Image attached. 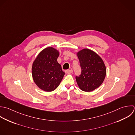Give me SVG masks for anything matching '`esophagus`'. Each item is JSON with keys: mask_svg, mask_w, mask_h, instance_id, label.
<instances>
[{"mask_svg": "<svg viewBox=\"0 0 135 135\" xmlns=\"http://www.w3.org/2000/svg\"><path fill=\"white\" fill-rule=\"evenodd\" d=\"M73 70L72 69H70V70H66L65 71V73L66 74H71V73H73Z\"/></svg>", "mask_w": 135, "mask_h": 135, "instance_id": "34e87169", "label": "esophagus"}]
</instances>
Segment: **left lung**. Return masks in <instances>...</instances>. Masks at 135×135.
Here are the masks:
<instances>
[{"label": "left lung", "instance_id": "left-lung-1", "mask_svg": "<svg viewBox=\"0 0 135 135\" xmlns=\"http://www.w3.org/2000/svg\"><path fill=\"white\" fill-rule=\"evenodd\" d=\"M81 73L76 76L77 83L81 90L90 92L98 88L106 75V68L101 57L94 51L84 49L77 53Z\"/></svg>", "mask_w": 135, "mask_h": 135}]
</instances>
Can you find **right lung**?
<instances>
[{"instance_id": "1", "label": "right lung", "mask_w": 135, "mask_h": 135, "mask_svg": "<svg viewBox=\"0 0 135 135\" xmlns=\"http://www.w3.org/2000/svg\"><path fill=\"white\" fill-rule=\"evenodd\" d=\"M59 51L53 47L42 50L32 66L33 80L41 90L50 92L55 90L61 81L65 73L58 62Z\"/></svg>"}]
</instances>
